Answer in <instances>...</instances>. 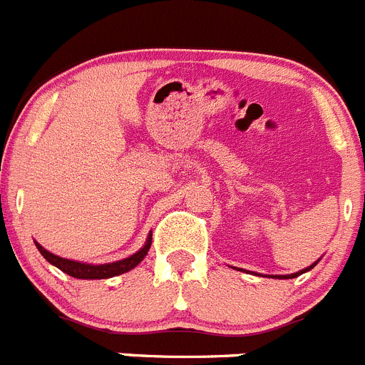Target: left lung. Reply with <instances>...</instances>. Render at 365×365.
<instances>
[{
	"label": "left lung",
	"mask_w": 365,
	"mask_h": 365,
	"mask_svg": "<svg viewBox=\"0 0 365 365\" xmlns=\"http://www.w3.org/2000/svg\"><path fill=\"white\" fill-rule=\"evenodd\" d=\"M317 264H318V262H314L313 265H309V267L302 269V271H298V272H293V274H277V277H274V274H272V278H297V277H300V274H304V272L311 271V269H313L314 265H317Z\"/></svg>",
	"instance_id": "1"
}]
</instances>
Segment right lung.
<instances>
[{"instance_id": "right-lung-1", "label": "right lung", "mask_w": 365, "mask_h": 365, "mask_svg": "<svg viewBox=\"0 0 365 365\" xmlns=\"http://www.w3.org/2000/svg\"><path fill=\"white\" fill-rule=\"evenodd\" d=\"M150 242H153V235H149L147 238L145 245L138 252L130 255L129 258H123V260L113 262V264H100V265H93V264H83V262H76V260H68V258H61V256L52 255L51 251H47L45 247L34 242L38 251L43 255L45 260L48 264L56 265V267L60 269V271L67 272L68 277L80 278V280H103V278H113L118 277V274H123V272L130 271V269L136 267L140 262L143 260L147 256L150 249Z\"/></svg>"}]
</instances>
